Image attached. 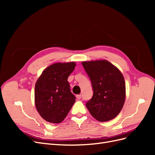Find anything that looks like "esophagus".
Here are the masks:
<instances>
[{
	"instance_id": "obj_1",
	"label": "esophagus",
	"mask_w": 155,
	"mask_h": 155,
	"mask_svg": "<svg viewBox=\"0 0 155 155\" xmlns=\"http://www.w3.org/2000/svg\"><path fill=\"white\" fill-rule=\"evenodd\" d=\"M76 97H77V99L80 100L81 98V94H78V95H76Z\"/></svg>"
}]
</instances>
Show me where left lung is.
<instances>
[{"label": "left lung", "mask_w": 155, "mask_h": 155, "mask_svg": "<svg viewBox=\"0 0 155 155\" xmlns=\"http://www.w3.org/2000/svg\"><path fill=\"white\" fill-rule=\"evenodd\" d=\"M91 79L93 96L86 107L99 121L114 118L123 108L125 100V83L120 70L107 60L82 62Z\"/></svg>", "instance_id": "1"}]
</instances>
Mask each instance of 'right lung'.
<instances>
[{
    "instance_id": "add662e5",
    "label": "right lung",
    "mask_w": 155,
    "mask_h": 155,
    "mask_svg": "<svg viewBox=\"0 0 155 155\" xmlns=\"http://www.w3.org/2000/svg\"><path fill=\"white\" fill-rule=\"evenodd\" d=\"M74 62L57 63L46 68L35 87V105L40 116L53 124L61 123L71 109L76 97L67 81Z\"/></svg>"
}]
</instances>
